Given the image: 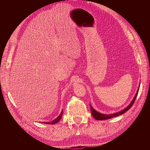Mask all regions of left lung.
I'll use <instances>...</instances> for the list:
<instances>
[{"mask_svg": "<svg viewBox=\"0 0 150 150\" xmlns=\"http://www.w3.org/2000/svg\"><path fill=\"white\" fill-rule=\"evenodd\" d=\"M138 91H139V88L138 89V91H137V94H136V95H135L134 99H133V101H131V103H130V104L128 107L126 108L125 109H124L123 110H122V111H121L120 112L114 113V114H112V115H104V114H101V113L98 112L96 110H94V109L92 108V106L90 105L91 111L92 116L94 117L95 119L97 120H108V119H111V118H112V117H116V116H118L120 115H121L122 114H124L125 112H126L127 111H128L129 109L131 108V106H133V103L135 101V99H136V98H137V95H138Z\"/></svg>", "mask_w": 150, "mask_h": 150, "instance_id": "1", "label": "left lung"}]
</instances>
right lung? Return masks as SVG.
Masks as SVG:
<instances>
[{"label":"right lung","mask_w":150,"mask_h":150,"mask_svg":"<svg viewBox=\"0 0 150 150\" xmlns=\"http://www.w3.org/2000/svg\"><path fill=\"white\" fill-rule=\"evenodd\" d=\"M62 113H63V111H62V112H61V114L59 115V116L57 117V118H56L55 120H53L52 122H44L43 123H44V124H51V125H54V124L56 123V122H57L58 121H59V120L61 119Z\"/></svg>","instance_id":"add662e5"}]
</instances>
